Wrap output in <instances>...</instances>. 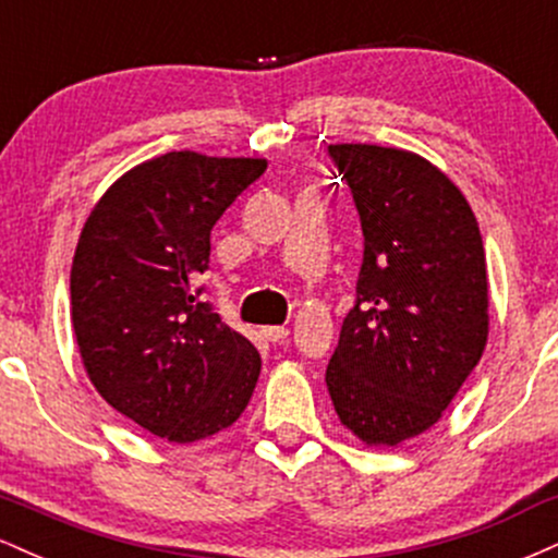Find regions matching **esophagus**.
<instances>
[{
    "label": "esophagus",
    "instance_id": "obj_1",
    "mask_svg": "<svg viewBox=\"0 0 558 558\" xmlns=\"http://www.w3.org/2000/svg\"><path fill=\"white\" fill-rule=\"evenodd\" d=\"M262 336L270 343H280L283 338H288V328L286 325H267V328H262Z\"/></svg>",
    "mask_w": 558,
    "mask_h": 558
}]
</instances>
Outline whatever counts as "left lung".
Segmentation results:
<instances>
[{
    "label": "left lung",
    "instance_id": "8db88e82",
    "mask_svg": "<svg viewBox=\"0 0 558 558\" xmlns=\"http://www.w3.org/2000/svg\"><path fill=\"white\" fill-rule=\"evenodd\" d=\"M354 196L364 257L325 383L367 446L440 420L488 341V272L470 204L435 165L375 144H330Z\"/></svg>",
    "mask_w": 558,
    "mask_h": 558
}]
</instances>
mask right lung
I'll list each match as a JSON object with an SVG mask.
<instances>
[{"label": "right lung", "instance_id": "right-lung-1", "mask_svg": "<svg viewBox=\"0 0 558 558\" xmlns=\"http://www.w3.org/2000/svg\"><path fill=\"white\" fill-rule=\"evenodd\" d=\"M265 170V159L168 151L118 178L81 230L70 312L88 380L170 444L226 430L257 386L259 351L194 280L215 222Z\"/></svg>", "mask_w": 558, "mask_h": 558}]
</instances>
